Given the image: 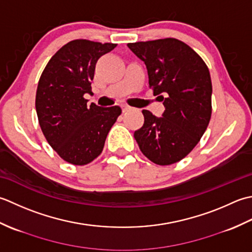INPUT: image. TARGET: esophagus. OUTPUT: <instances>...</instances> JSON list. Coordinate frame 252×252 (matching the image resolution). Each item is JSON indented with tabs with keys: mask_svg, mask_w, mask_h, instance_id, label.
<instances>
[{
	"mask_svg": "<svg viewBox=\"0 0 252 252\" xmlns=\"http://www.w3.org/2000/svg\"><path fill=\"white\" fill-rule=\"evenodd\" d=\"M131 109L130 106H128V105H122V110H123V112H127V111H129Z\"/></svg>",
	"mask_w": 252,
	"mask_h": 252,
	"instance_id": "esophagus-1",
	"label": "esophagus"
}]
</instances>
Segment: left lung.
I'll use <instances>...</instances> for the list:
<instances>
[{
    "label": "left lung",
    "mask_w": 252,
    "mask_h": 252,
    "mask_svg": "<svg viewBox=\"0 0 252 252\" xmlns=\"http://www.w3.org/2000/svg\"><path fill=\"white\" fill-rule=\"evenodd\" d=\"M145 62L153 94L163 101L161 117L143 110L145 123L133 133L141 152L158 165H169L197 146L212 113L209 68L194 51L174 38L128 43Z\"/></svg>",
    "instance_id": "1"
}]
</instances>
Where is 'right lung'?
I'll return each instance as SVG.
<instances>
[{
    "label": "right lung",
    "mask_w": 252,
    "mask_h": 252,
    "mask_svg": "<svg viewBox=\"0 0 252 252\" xmlns=\"http://www.w3.org/2000/svg\"><path fill=\"white\" fill-rule=\"evenodd\" d=\"M114 43L78 39L66 43L40 77L35 111L45 139L56 153L74 165H85L101 155L107 133L121 115L120 106H87L95 64Z\"/></svg>",
    "instance_id": "add662e5"
}]
</instances>
